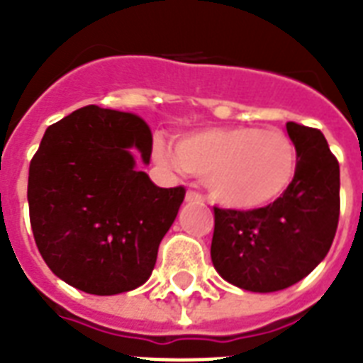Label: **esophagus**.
I'll use <instances>...</instances> for the list:
<instances>
[{"label":"esophagus","instance_id":"obj_1","mask_svg":"<svg viewBox=\"0 0 363 363\" xmlns=\"http://www.w3.org/2000/svg\"><path fill=\"white\" fill-rule=\"evenodd\" d=\"M186 201H188V203H199V201H203V198H201L198 192H194V190H188Z\"/></svg>","mask_w":363,"mask_h":363}]
</instances>
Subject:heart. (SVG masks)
Returning a JSON list of instances; mask_svg holds the SVG:
<instances>
[{
  "mask_svg": "<svg viewBox=\"0 0 363 363\" xmlns=\"http://www.w3.org/2000/svg\"><path fill=\"white\" fill-rule=\"evenodd\" d=\"M158 162L203 179L213 201L232 211H259L281 199L298 173V150L279 130L207 128L177 137L175 148L154 137Z\"/></svg>",
  "mask_w": 363,
  "mask_h": 363,
  "instance_id": "b5f03b06",
  "label": "heart"
}]
</instances>
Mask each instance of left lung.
Instances as JSON below:
<instances>
[{
  "mask_svg": "<svg viewBox=\"0 0 363 363\" xmlns=\"http://www.w3.org/2000/svg\"><path fill=\"white\" fill-rule=\"evenodd\" d=\"M298 173L281 199L259 211L215 209L211 259L248 292H277L309 275L332 247L339 222V164L320 130L288 122Z\"/></svg>",
  "mask_w": 363,
  "mask_h": 363,
  "instance_id": "obj_1",
  "label": "left lung"
}]
</instances>
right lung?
Wrapping results in <instances>:
<instances>
[{"label": "right lung", "instance_id": "obj_1", "mask_svg": "<svg viewBox=\"0 0 363 363\" xmlns=\"http://www.w3.org/2000/svg\"><path fill=\"white\" fill-rule=\"evenodd\" d=\"M152 133L130 113L88 105L48 125L30 164L37 248L62 281L96 296L148 281L186 190L156 186Z\"/></svg>", "mask_w": 363, "mask_h": 363}]
</instances>
